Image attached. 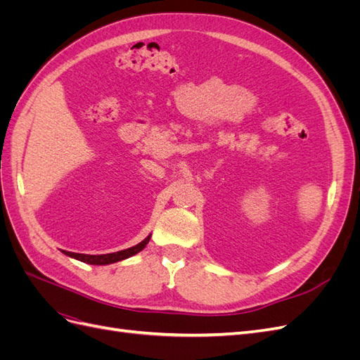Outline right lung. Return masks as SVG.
Instances as JSON below:
<instances>
[{
	"label": "right lung",
	"instance_id": "add662e5",
	"mask_svg": "<svg viewBox=\"0 0 360 360\" xmlns=\"http://www.w3.org/2000/svg\"><path fill=\"white\" fill-rule=\"evenodd\" d=\"M150 242V236L146 237L143 242L129 248V249H123V250H118V252H112V254H103V255H86V254H75V252H68V250H64V254L75 258V259H79L82 261V263H86V264H94V266H105V264H112V263H117V261H122V259H126L129 257H132L138 252H141L143 250L147 243Z\"/></svg>",
	"mask_w": 360,
	"mask_h": 360
}]
</instances>
